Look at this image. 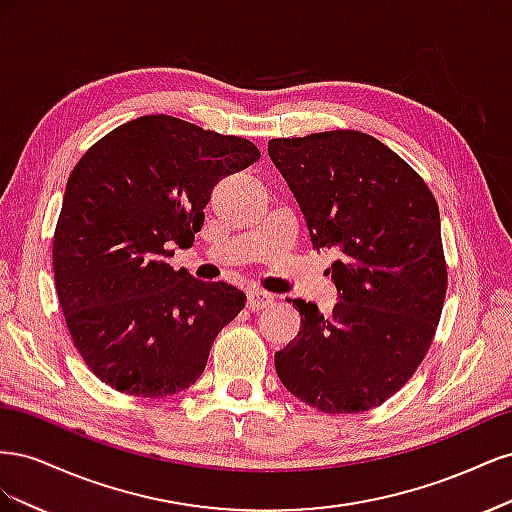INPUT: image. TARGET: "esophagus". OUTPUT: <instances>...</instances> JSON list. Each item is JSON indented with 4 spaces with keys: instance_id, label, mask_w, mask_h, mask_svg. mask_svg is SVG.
Listing matches in <instances>:
<instances>
[{
    "instance_id": "34e87169",
    "label": "esophagus",
    "mask_w": 512,
    "mask_h": 512,
    "mask_svg": "<svg viewBox=\"0 0 512 512\" xmlns=\"http://www.w3.org/2000/svg\"><path fill=\"white\" fill-rule=\"evenodd\" d=\"M273 305V297L267 292L262 290H247V309H252V312H260V309H265Z\"/></svg>"
}]
</instances>
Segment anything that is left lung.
I'll use <instances>...</instances> for the list:
<instances>
[{"instance_id":"8db88e82","label":"left lung","mask_w":512,"mask_h":512,"mask_svg":"<svg viewBox=\"0 0 512 512\" xmlns=\"http://www.w3.org/2000/svg\"><path fill=\"white\" fill-rule=\"evenodd\" d=\"M269 158L299 203L314 250L337 258L331 316L290 299L301 329L275 352L286 389L327 414L393 397L421 365L440 322L446 262L425 181L378 138L333 130L273 138Z\"/></svg>"}]
</instances>
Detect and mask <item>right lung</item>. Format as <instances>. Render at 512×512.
<instances>
[{"label":"right lung","mask_w":512,"mask_h":512,"mask_svg":"<svg viewBox=\"0 0 512 512\" xmlns=\"http://www.w3.org/2000/svg\"><path fill=\"white\" fill-rule=\"evenodd\" d=\"M258 158L247 138L145 115L74 166L53 239L55 288L85 365L119 393L188 389L245 307L235 286L194 280L168 258L194 243L213 185Z\"/></svg>","instance_id":"obj_1"}]
</instances>
